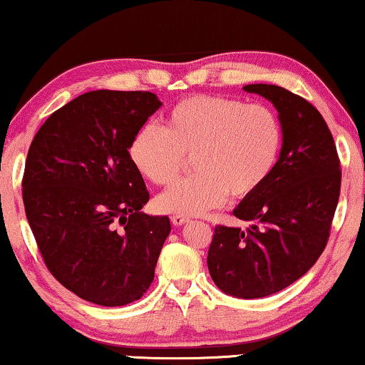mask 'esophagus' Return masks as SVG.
<instances>
[{
  "label": "esophagus",
  "instance_id": "esophagus-1",
  "mask_svg": "<svg viewBox=\"0 0 365 365\" xmlns=\"http://www.w3.org/2000/svg\"><path fill=\"white\" fill-rule=\"evenodd\" d=\"M171 222L174 224V226H184V224L189 222V217L179 216V214H176V216L171 217Z\"/></svg>",
  "mask_w": 365,
  "mask_h": 365
}]
</instances>
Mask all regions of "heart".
Instances as JSON below:
<instances>
[{
  "label": "heart",
  "mask_w": 365,
  "mask_h": 365,
  "mask_svg": "<svg viewBox=\"0 0 365 365\" xmlns=\"http://www.w3.org/2000/svg\"><path fill=\"white\" fill-rule=\"evenodd\" d=\"M282 146L277 114L264 104L227 96H191L169 109L164 128L148 123L134 134L129 156L158 186H169L192 154V176L158 197V207L199 216L232 197L257 191L276 168Z\"/></svg>",
  "instance_id": "heart-1"
}]
</instances>
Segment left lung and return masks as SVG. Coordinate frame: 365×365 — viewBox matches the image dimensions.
Instances as JSON below:
<instances>
[{
    "label": "left lung",
    "mask_w": 365,
    "mask_h": 365,
    "mask_svg": "<svg viewBox=\"0 0 365 365\" xmlns=\"http://www.w3.org/2000/svg\"><path fill=\"white\" fill-rule=\"evenodd\" d=\"M242 89L277 109L282 146L267 181L232 211L249 227L214 229L207 267L222 292L259 299L291 286L322 254L341 192V163L311 103L274 84Z\"/></svg>",
    "instance_id": "obj_1"
}]
</instances>
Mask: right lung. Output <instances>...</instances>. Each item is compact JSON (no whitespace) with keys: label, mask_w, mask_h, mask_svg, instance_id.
<instances>
[{"label":"right lung","mask_w":365,"mask_h":365,"mask_svg":"<svg viewBox=\"0 0 365 365\" xmlns=\"http://www.w3.org/2000/svg\"><path fill=\"white\" fill-rule=\"evenodd\" d=\"M163 103L149 91H89L49 116L29 146L23 202L49 272L84 301H138L154 279L168 216L149 201L129 156L134 134Z\"/></svg>","instance_id":"obj_1"}]
</instances>
